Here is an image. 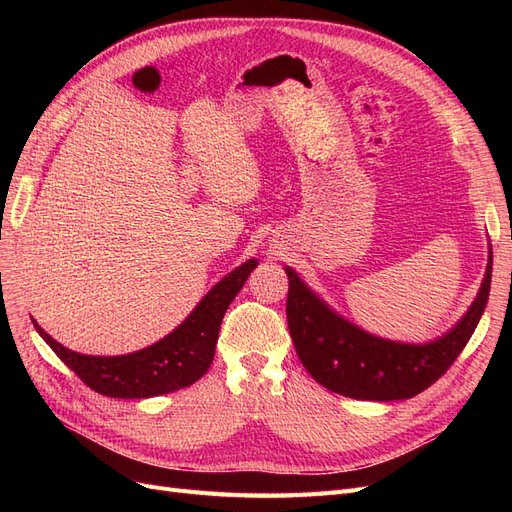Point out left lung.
Wrapping results in <instances>:
<instances>
[{
    "label": "left lung",
    "instance_id": "8db88e82",
    "mask_svg": "<svg viewBox=\"0 0 512 512\" xmlns=\"http://www.w3.org/2000/svg\"><path fill=\"white\" fill-rule=\"evenodd\" d=\"M491 265L489 256L485 280L468 314L451 333L425 346L386 342L361 331L333 314L286 267V316L294 350L312 378L333 393L369 401L414 397L442 378L470 342L489 299Z\"/></svg>",
    "mask_w": 512,
    "mask_h": 512
}]
</instances>
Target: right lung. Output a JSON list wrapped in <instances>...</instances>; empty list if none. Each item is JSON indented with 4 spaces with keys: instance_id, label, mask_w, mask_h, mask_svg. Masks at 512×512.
I'll return each mask as SVG.
<instances>
[{
    "instance_id": "1",
    "label": "right lung",
    "mask_w": 512,
    "mask_h": 512,
    "mask_svg": "<svg viewBox=\"0 0 512 512\" xmlns=\"http://www.w3.org/2000/svg\"><path fill=\"white\" fill-rule=\"evenodd\" d=\"M256 265V260L243 262L205 294V299L173 333L160 339L158 344L132 354H79L57 344L49 333L38 327L36 320L34 327L59 359L96 393L119 399L166 395L185 389L207 374L226 309Z\"/></svg>"
}]
</instances>
